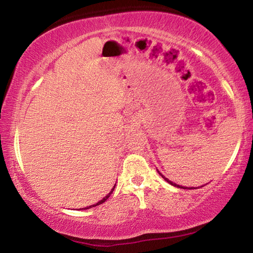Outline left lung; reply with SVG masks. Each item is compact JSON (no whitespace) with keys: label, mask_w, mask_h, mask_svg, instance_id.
Wrapping results in <instances>:
<instances>
[{"label":"left lung","mask_w":253,"mask_h":253,"mask_svg":"<svg viewBox=\"0 0 253 253\" xmlns=\"http://www.w3.org/2000/svg\"><path fill=\"white\" fill-rule=\"evenodd\" d=\"M157 172H158V170H157ZM158 173H160V172H158ZM160 174H161V173H160ZM161 176H162L163 178H164L166 182H168V183H169V184H170V185H173V186H176V187H179V188H188V190H192V188H195V187H184V186H182V185H177V184H176V183H173L172 181H169V178H166V177L164 176V175H162V174H161Z\"/></svg>","instance_id":"obj_1"}]
</instances>
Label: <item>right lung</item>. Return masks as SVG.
Wrapping results in <instances>:
<instances>
[{
  "label": "right lung",
  "instance_id": "add662e5",
  "mask_svg": "<svg viewBox=\"0 0 253 253\" xmlns=\"http://www.w3.org/2000/svg\"><path fill=\"white\" fill-rule=\"evenodd\" d=\"M115 186H116V184H115ZM115 186H114L113 188H111V191L109 192V193H108V194H107V195L105 196V198H104V199H102V200H100V201H99V202H98V203H96V204H93V205H90V207H87V208H85L84 210H87V209H90V208H93V207H97V205H99V204H102V203H104V202H105V201H106L107 199H108V198H109V196H110V194H111V193H113V191H114V188H115Z\"/></svg>",
  "mask_w": 253,
  "mask_h": 253
}]
</instances>
